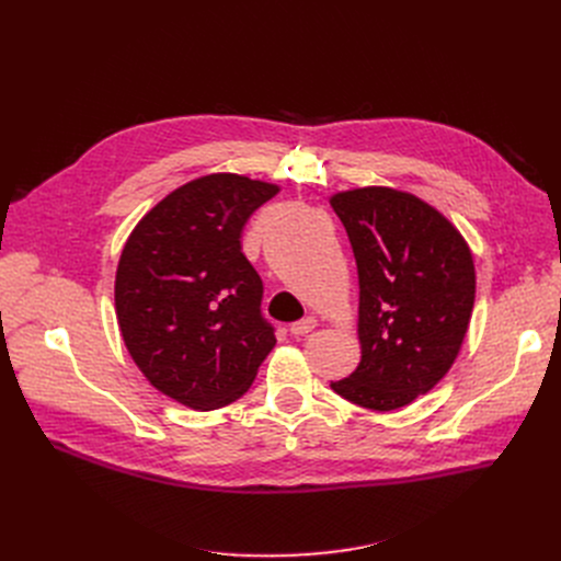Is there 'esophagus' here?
<instances>
[{
	"label": "esophagus",
	"instance_id": "obj_1",
	"mask_svg": "<svg viewBox=\"0 0 561 561\" xmlns=\"http://www.w3.org/2000/svg\"><path fill=\"white\" fill-rule=\"evenodd\" d=\"M313 330H316V318H311V316H307V318H302L298 322H293V325H290V334L293 336H305V334H309Z\"/></svg>",
	"mask_w": 561,
	"mask_h": 561
}]
</instances>
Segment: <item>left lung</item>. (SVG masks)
<instances>
[{
  "mask_svg": "<svg viewBox=\"0 0 561 561\" xmlns=\"http://www.w3.org/2000/svg\"><path fill=\"white\" fill-rule=\"evenodd\" d=\"M357 259L362 362L332 389L393 411L434 389L468 330L473 256L461 233L419 197L357 188L332 197Z\"/></svg>",
  "mask_w": 561,
  "mask_h": 561,
  "instance_id": "obj_1",
  "label": "left lung"
}]
</instances>
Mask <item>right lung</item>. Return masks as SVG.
<instances>
[{
  "label": "right lung",
  "mask_w": 561,
  "mask_h": 561,
  "mask_svg": "<svg viewBox=\"0 0 561 561\" xmlns=\"http://www.w3.org/2000/svg\"><path fill=\"white\" fill-rule=\"evenodd\" d=\"M275 195L241 174L199 176L136 225L117 263L115 313L131 359L191 409L239 400L277 343L241 250L248 218Z\"/></svg>",
  "instance_id": "add662e5"
}]
</instances>
